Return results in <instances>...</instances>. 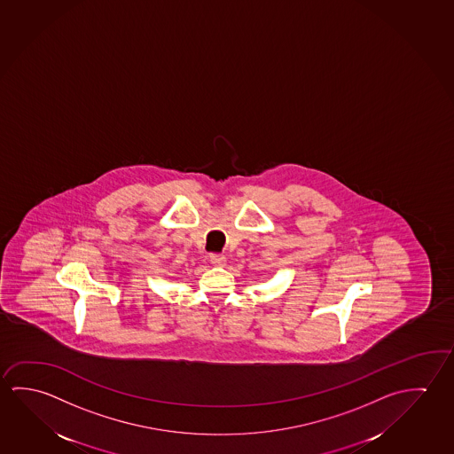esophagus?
<instances>
[{
    "instance_id": "obj_1",
    "label": "esophagus",
    "mask_w": 454,
    "mask_h": 454,
    "mask_svg": "<svg viewBox=\"0 0 454 454\" xmlns=\"http://www.w3.org/2000/svg\"><path fill=\"white\" fill-rule=\"evenodd\" d=\"M210 262H212L214 266H224V264H226V256L214 253V254H210Z\"/></svg>"
}]
</instances>
